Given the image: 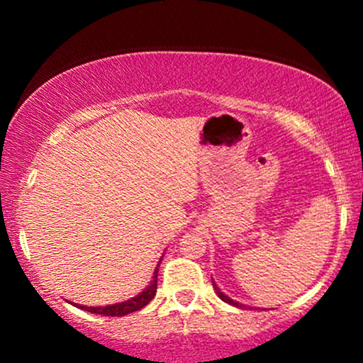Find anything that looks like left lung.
<instances>
[{"label": "left lung", "mask_w": 363, "mask_h": 363, "mask_svg": "<svg viewBox=\"0 0 363 363\" xmlns=\"http://www.w3.org/2000/svg\"><path fill=\"white\" fill-rule=\"evenodd\" d=\"M212 286H214L216 294H218V296H219V298H221V300H223V302L230 303V306H235V307H240V309H242V307H246V306H244V303H239V302H235V300H232V298H230V296H228V295H225V294H223V291H221V290H219V288H218V284H216V283H214V281H212Z\"/></svg>", "instance_id": "8db88e82"}]
</instances>
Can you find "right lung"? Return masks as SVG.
Returning a JSON list of instances; mask_svg holds the SVG:
<instances>
[{
    "label": "right lung",
    "mask_w": 363,
    "mask_h": 363,
    "mask_svg": "<svg viewBox=\"0 0 363 363\" xmlns=\"http://www.w3.org/2000/svg\"><path fill=\"white\" fill-rule=\"evenodd\" d=\"M161 263V259H160ZM158 263V267H160ZM158 267L155 270V276H152L151 284L145 288L144 291H140L137 296L130 300H124V302H117V303H111V306H100V307H87V306H77L79 309L87 311V313H94V314H105V316H124V314L135 313V311H140L142 307L147 306L156 295V286H158Z\"/></svg>",
    "instance_id": "add662e5"
}]
</instances>
